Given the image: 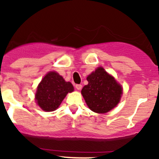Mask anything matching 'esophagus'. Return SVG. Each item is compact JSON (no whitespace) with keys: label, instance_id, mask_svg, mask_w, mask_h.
<instances>
[{"label":"esophagus","instance_id":"esophagus-1","mask_svg":"<svg viewBox=\"0 0 159 159\" xmlns=\"http://www.w3.org/2000/svg\"><path fill=\"white\" fill-rule=\"evenodd\" d=\"M75 88H76L77 90H81L82 89V85H81V84H76L75 86Z\"/></svg>","mask_w":159,"mask_h":159}]
</instances>
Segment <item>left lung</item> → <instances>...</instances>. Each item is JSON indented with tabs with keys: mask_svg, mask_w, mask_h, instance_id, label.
I'll use <instances>...</instances> for the list:
<instances>
[{
	"mask_svg": "<svg viewBox=\"0 0 159 159\" xmlns=\"http://www.w3.org/2000/svg\"><path fill=\"white\" fill-rule=\"evenodd\" d=\"M88 85L81 93L88 107L96 113H107L119 103L122 87L102 67H98L87 78Z\"/></svg>",
	"mask_w": 159,
	"mask_h": 159,
	"instance_id": "left-lung-1",
	"label": "left lung"
}]
</instances>
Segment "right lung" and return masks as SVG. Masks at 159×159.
Here are the masks:
<instances>
[{
    "label": "right lung",
    "instance_id": "right-lung-1",
    "mask_svg": "<svg viewBox=\"0 0 159 159\" xmlns=\"http://www.w3.org/2000/svg\"><path fill=\"white\" fill-rule=\"evenodd\" d=\"M74 88L70 82H66L58 73L51 71L43 77L38 85L36 100L45 111L57 110L68 92Z\"/></svg>",
    "mask_w": 159,
    "mask_h": 159
}]
</instances>
